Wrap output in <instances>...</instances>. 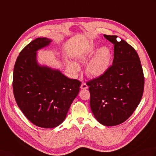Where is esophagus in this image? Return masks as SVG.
I'll use <instances>...</instances> for the list:
<instances>
[{
	"instance_id": "1",
	"label": "esophagus",
	"mask_w": 156,
	"mask_h": 156,
	"mask_svg": "<svg viewBox=\"0 0 156 156\" xmlns=\"http://www.w3.org/2000/svg\"><path fill=\"white\" fill-rule=\"evenodd\" d=\"M88 86H87V84H86V83L83 82L82 84H81V86H80V88H81V89L84 90V89H88Z\"/></svg>"
}]
</instances>
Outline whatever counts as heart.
Listing matches in <instances>:
<instances>
[{
	"instance_id": "b5f03b06",
	"label": "heart",
	"mask_w": 156,
	"mask_h": 156,
	"mask_svg": "<svg viewBox=\"0 0 156 156\" xmlns=\"http://www.w3.org/2000/svg\"><path fill=\"white\" fill-rule=\"evenodd\" d=\"M76 59L80 62H84L89 59L86 66V74L92 77H99L110 68L112 53L109 47L102 46L98 48V45L94 42L90 41L77 54ZM67 66L74 74H78L80 70V65L74 62L68 61Z\"/></svg>"
}]
</instances>
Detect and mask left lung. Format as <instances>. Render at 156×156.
<instances>
[{"mask_svg":"<svg viewBox=\"0 0 156 156\" xmlns=\"http://www.w3.org/2000/svg\"><path fill=\"white\" fill-rule=\"evenodd\" d=\"M104 37L114 44L113 62L106 73L88 82L87 85L95 118L104 126H114L128 119L139 105L144 77L135 49L115 35Z\"/></svg>","mask_w":156,"mask_h":156,"instance_id":"obj_1","label":"left lung"}]
</instances>
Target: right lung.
<instances>
[{
    "instance_id": "add662e5",
    "label": "right lung",
    "mask_w": 156,
    "mask_h": 156,
    "mask_svg": "<svg viewBox=\"0 0 156 156\" xmlns=\"http://www.w3.org/2000/svg\"><path fill=\"white\" fill-rule=\"evenodd\" d=\"M52 42L38 38L24 47L14 64L13 92L16 104L32 124L44 128L59 126L80 91L81 82L58 69L39 64L38 50Z\"/></svg>"
}]
</instances>
